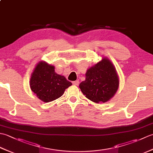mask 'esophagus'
I'll use <instances>...</instances> for the list:
<instances>
[{
  "label": "esophagus",
  "instance_id": "obj_1",
  "mask_svg": "<svg viewBox=\"0 0 153 153\" xmlns=\"http://www.w3.org/2000/svg\"><path fill=\"white\" fill-rule=\"evenodd\" d=\"M72 83L75 85H78L79 83V81H74V82H72Z\"/></svg>",
  "mask_w": 153,
  "mask_h": 153
}]
</instances>
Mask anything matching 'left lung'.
Here are the masks:
<instances>
[{
    "label": "left lung",
    "mask_w": 153,
    "mask_h": 153,
    "mask_svg": "<svg viewBox=\"0 0 153 153\" xmlns=\"http://www.w3.org/2000/svg\"><path fill=\"white\" fill-rule=\"evenodd\" d=\"M119 76L115 66L108 58L87 69L85 80L79 84V88L87 99L96 103L109 101L119 87Z\"/></svg>",
    "instance_id": "left-lung-1"
}]
</instances>
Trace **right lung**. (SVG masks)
<instances>
[{
  "mask_svg": "<svg viewBox=\"0 0 153 153\" xmlns=\"http://www.w3.org/2000/svg\"><path fill=\"white\" fill-rule=\"evenodd\" d=\"M72 85L64 76L55 72L53 65L39 61L31 75L30 86L42 101L48 102L59 98Z\"/></svg>",
  "mask_w": 153,
  "mask_h": 153,
  "instance_id": "add662e5",
  "label": "right lung"
}]
</instances>
